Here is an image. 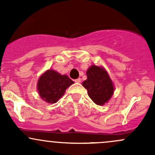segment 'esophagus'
Returning <instances> with one entry per match:
<instances>
[{
    "label": "esophagus",
    "instance_id": "34e87169",
    "mask_svg": "<svg viewBox=\"0 0 155 155\" xmlns=\"http://www.w3.org/2000/svg\"><path fill=\"white\" fill-rule=\"evenodd\" d=\"M81 78H78V79L74 80V82L77 83V84H79V83H81Z\"/></svg>",
    "mask_w": 155,
    "mask_h": 155
}]
</instances>
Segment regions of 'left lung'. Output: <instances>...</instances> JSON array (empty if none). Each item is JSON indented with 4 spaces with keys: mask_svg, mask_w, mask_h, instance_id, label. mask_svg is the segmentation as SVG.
Returning <instances> with one entry per match:
<instances>
[{
    "mask_svg": "<svg viewBox=\"0 0 155 155\" xmlns=\"http://www.w3.org/2000/svg\"><path fill=\"white\" fill-rule=\"evenodd\" d=\"M87 79L83 87L87 89L89 98L98 105H104L111 98L114 92L113 84L107 71L101 66L92 65L87 71Z\"/></svg>",
    "mask_w": 155,
    "mask_h": 155,
    "instance_id": "left-lung-1",
    "label": "left lung"
}]
</instances>
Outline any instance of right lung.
<instances>
[{"mask_svg":"<svg viewBox=\"0 0 155 155\" xmlns=\"http://www.w3.org/2000/svg\"><path fill=\"white\" fill-rule=\"evenodd\" d=\"M74 84L68 76L61 75L52 69L43 73L37 82V89L41 98L49 104L56 103L63 95L66 89Z\"/></svg>","mask_w":155,"mask_h":155,"instance_id":"obj_1","label":"right lung"}]
</instances>
